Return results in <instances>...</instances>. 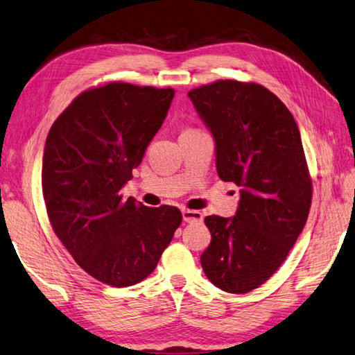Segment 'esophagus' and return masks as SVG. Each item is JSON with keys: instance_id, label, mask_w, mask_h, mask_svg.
<instances>
[{"instance_id": "34e87169", "label": "esophagus", "mask_w": 355, "mask_h": 355, "mask_svg": "<svg viewBox=\"0 0 355 355\" xmlns=\"http://www.w3.org/2000/svg\"><path fill=\"white\" fill-rule=\"evenodd\" d=\"M182 214H183V220L186 221V223H196V221L203 220V215H201L200 211L184 209Z\"/></svg>"}]
</instances>
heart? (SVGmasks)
<instances>
[{
	"mask_svg": "<svg viewBox=\"0 0 355 355\" xmlns=\"http://www.w3.org/2000/svg\"><path fill=\"white\" fill-rule=\"evenodd\" d=\"M187 130H192V129H187Z\"/></svg>",
	"mask_w": 355,
	"mask_h": 355,
	"instance_id": "1",
	"label": "heart"
}]
</instances>
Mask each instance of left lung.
Here are the masks:
<instances>
[{"label":"left lung","mask_w":355,"mask_h":355,"mask_svg":"<svg viewBox=\"0 0 355 355\" xmlns=\"http://www.w3.org/2000/svg\"><path fill=\"white\" fill-rule=\"evenodd\" d=\"M187 95L214 135L218 177L240 187L232 218H205L212 239L201 266L221 291L246 294L274 275L306 225L312 182L300 130L257 83L218 80Z\"/></svg>","instance_id":"8db88e82"}]
</instances>
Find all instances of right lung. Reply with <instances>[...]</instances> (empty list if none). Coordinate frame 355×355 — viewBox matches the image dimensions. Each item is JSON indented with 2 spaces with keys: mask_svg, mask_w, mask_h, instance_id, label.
I'll use <instances>...</instances> for the list:
<instances>
[{
  "mask_svg": "<svg viewBox=\"0 0 355 355\" xmlns=\"http://www.w3.org/2000/svg\"><path fill=\"white\" fill-rule=\"evenodd\" d=\"M173 95L171 87L107 83L81 92L49 130L41 173L49 221L78 266L110 286L144 280L182 225L177 207L120 193Z\"/></svg>",
  "mask_w": 355,
  "mask_h": 355,
  "instance_id": "right-lung-1",
  "label": "right lung"
}]
</instances>
